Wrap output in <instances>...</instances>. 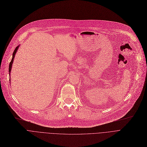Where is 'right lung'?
I'll use <instances>...</instances> for the list:
<instances>
[{
	"instance_id": "right-lung-1",
	"label": "right lung",
	"mask_w": 147,
	"mask_h": 147,
	"mask_svg": "<svg viewBox=\"0 0 147 147\" xmlns=\"http://www.w3.org/2000/svg\"><path fill=\"white\" fill-rule=\"evenodd\" d=\"M19 47H20V45H18V46H17V48H15V49L14 50V51H13V53H12V60H11V63H10V64H9V77H10V76H11V69H12V67L13 62V59H14V58H15V54H16V53H17V51H18V48H19ZM9 81L11 82L10 79H9Z\"/></svg>"
}]
</instances>
